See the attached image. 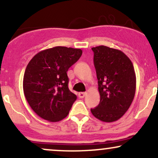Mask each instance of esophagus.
<instances>
[{"label": "esophagus", "mask_w": 158, "mask_h": 158, "mask_svg": "<svg viewBox=\"0 0 158 158\" xmlns=\"http://www.w3.org/2000/svg\"><path fill=\"white\" fill-rule=\"evenodd\" d=\"M85 95H86V93H85V92H80V93H79V98H84Z\"/></svg>", "instance_id": "34e87169"}]
</instances>
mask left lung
Instances as JSON below:
<instances>
[{
    "label": "left lung",
    "instance_id": "8db88e82",
    "mask_svg": "<svg viewBox=\"0 0 158 158\" xmlns=\"http://www.w3.org/2000/svg\"><path fill=\"white\" fill-rule=\"evenodd\" d=\"M91 49L100 102L90 111L99 120L114 122L124 115L135 97V69L129 58L121 50L103 45Z\"/></svg>",
    "mask_w": 158,
    "mask_h": 158
}]
</instances>
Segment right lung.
<instances>
[{
    "instance_id": "obj_1",
    "label": "right lung",
    "mask_w": 158,
    "mask_h": 158,
    "mask_svg": "<svg viewBox=\"0 0 158 158\" xmlns=\"http://www.w3.org/2000/svg\"><path fill=\"white\" fill-rule=\"evenodd\" d=\"M81 49L55 47L38 52L27 64L23 88L34 112L50 122L68 115L77 96L68 88V69L79 60Z\"/></svg>"
}]
</instances>
